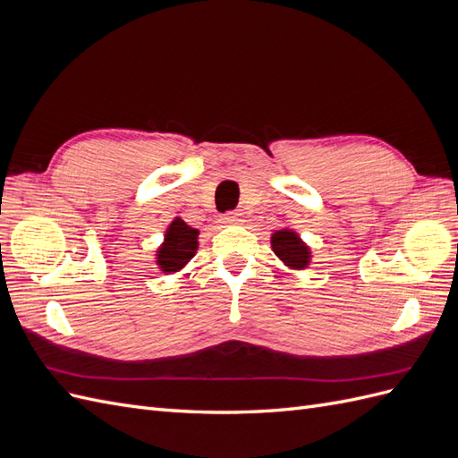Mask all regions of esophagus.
Instances as JSON below:
<instances>
[{"label": "esophagus", "instance_id": "1", "mask_svg": "<svg viewBox=\"0 0 458 458\" xmlns=\"http://www.w3.org/2000/svg\"><path fill=\"white\" fill-rule=\"evenodd\" d=\"M241 221H242L241 214H234V212L225 214L224 217H221V224H224V225H239Z\"/></svg>", "mask_w": 458, "mask_h": 458}]
</instances>
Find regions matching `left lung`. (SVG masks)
Here are the masks:
<instances>
[{
  "label": "left lung",
  "mask_w": 458,
  "mask_h": 458,
  "mask_svg": "<svg viewBox=\"0 0 458 458\" xmlns=\"http://www.w3.org/2000/svg\"><path fill=\"white\" fill-rule=\"evenodd\" d=\"M271 250L288 271H303L311 266L313 252L296 229L283 227L271 233Z\"/></svg>",
  "instance_id": "1"
}]
</instances>
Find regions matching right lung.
<instances>
[{
	"instance_id": "right-lung-1",
	"label": "right lung",
	"mask_w": 458,
	"mask_h": 458,
	"mask_svg": "<svg viewBox=\"0 0 458 458\" xmlns=\"http://www.w3.org/2000/svg\"><path fill=\"white\" fill-rule=\"evenodd\" d=\"M199 234L200 231L187 225L182 217H174L155 252L157 267L165 275L183 271L199 250Z\"/></svg>"
}]
</instances>
